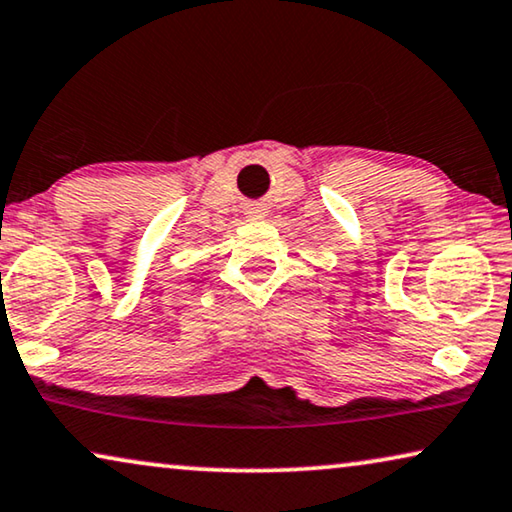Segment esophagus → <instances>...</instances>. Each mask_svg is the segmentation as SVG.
Listing matches in <instances>:
<instances>
[{
  "label": "esophagus",
  "instance_id": "34e87169",
  "mask_svg": "<svg viewBox=\"0 0 512 512\" xmlns=\"http://www.w3.org/2000/svg\"><path fill=\"white\" fill-rule=\"evenodd\" d=\"M247 214L251 219H263L265 217V207L263 205H251V207H247Z\"/></svg>",
  "mask_w": 512,
  "mask_h": 512
}]
</instances>
